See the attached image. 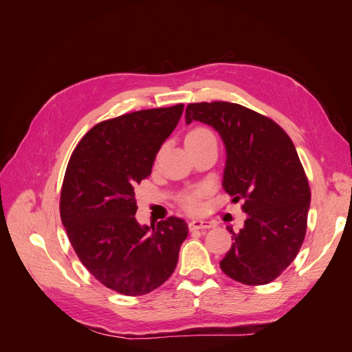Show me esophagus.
Masks as SVG:
<instances>
[{"instance_id": "34e87169", "label": "esophagus", "mask_w": 352, "mask_h": 352, "mask_svg": "<svg viewBox=\"0 0 352 352\" xmlns=\"http://www.w3.org/2000/svg\"><path fill=\"white\" fill-rule=\"evenodd\" d=\"M210 228H214V225H212V221H208V220H190L189 221V229L190 230H206V229H210Z\"/></svg>"}]
</instances>
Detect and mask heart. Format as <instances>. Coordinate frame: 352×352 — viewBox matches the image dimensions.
<instances>
[{"label":"heart","instance_id":"obj_1","mask_svg":"<svg viewBox=\"0 0 352 352\" xmlns=\"http://www.w3.org/2000/svg\"><path fill=\"white\" fill-rule=\"evenodd\" d=\"M208 140H214V135H212L206 127L197 126L194 129H190L185 136V144L186 145H197ZM204 194V190H194V192H188L182 198V204L189 211H198L201 207V197Z\"/></svg>","mask_w":352,"mask_h":352}]
</instances>
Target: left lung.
Wrapping results in <instances>:
<instances>
[{"mask_svg":"<svg viewBox=\"0 0 352 352\" xmlns=\"http://www.w3.org/2000/svg\"><path fill=\"white\" fill-rule=\"evenodd\" d=\"M186 123L214 127L226 146L223 188L243 201V228L220 261L230 279L267 285L300 251L307 232L311 192L294 142L282 127L257 111L226 101L188 104Z\"/></svg>","mask_w":352,"mask_h":352,"instance_id":"left-lung-1","label":"left lung"}]
</instances>
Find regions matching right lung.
Listing matches in <instances>:
<instances>
[{
	"instance_id": "add662e5",
	"label": "right lung",
	"mask_w": 352,
	"mask_h": 352,
	"mask_svg": "<svg viewBox=\"0 0 352 352\" xmlns=\"http://www.w3.org/2000/svg\"><path fill=\"white\" fill-rule=\"evenodd\" d=\"M184 104L141 110L95 124L69 160L60 216L69 241L95 279L127 296L151 292L176 269L188 225L167 217L141 226L135 186L151 175Z\"/></svg>"
}]
</instances>
